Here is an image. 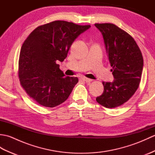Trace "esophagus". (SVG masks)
Instances as JSON below:
<instances>
[{
    "label": "esophagus",
    "instance_id": "34e87169",
    "mask_svg": "<svg viewBox=\"0 0 155 155\" xmlns=\"http://www.w3.org/2000/svg\"><path fill=\"white\" fill-rule=\"evenodd\" d=\"M81 78H82V80L85 81L86 83H90V82L93 81L92 79H91V78H87V77H82Z\"/></svg>",
    "mask_w": 155,
    "mask_h": 155
}]
</instances>
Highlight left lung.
Returning <instances> with one entry per match:
<instances>
[{
    "label": "left lung",
    "instance_id": "obj_1",
    "mask_svg": "<svg viewBox=\"0 0 155 155\" xmlns=\"http://www.w3.org/2000/svg\"><path fill=\"white\" fill-rule=\"evenodd\" d=\"M103 35L111 71L114 80L103 82V93L97 97L106 108H116L130 99L139 86L143 58L131 36L111 23L94 24Z\"/></svg>",
    "mask_w": 155,
    "mask_h": 155
}]
</instances>
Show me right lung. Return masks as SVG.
<instances>
[{"mask_svg":"<svg viewBox=\"0 0 155 155\" xmlns=\"http://www.w3.org/2000/svg\"><path fill=\"white\" fill-rule=\"evenodd\" d=\"M90 27L55 21L36 28L25 41L18 61L19 80L38 104L52 108L68 98L78 79L65 77L57 62L67 58L72 42Z\"/></svg>","mask_w":155,"mask_h":155,"instance_id":"add662e5","label":"right lung"}]
</instances>
